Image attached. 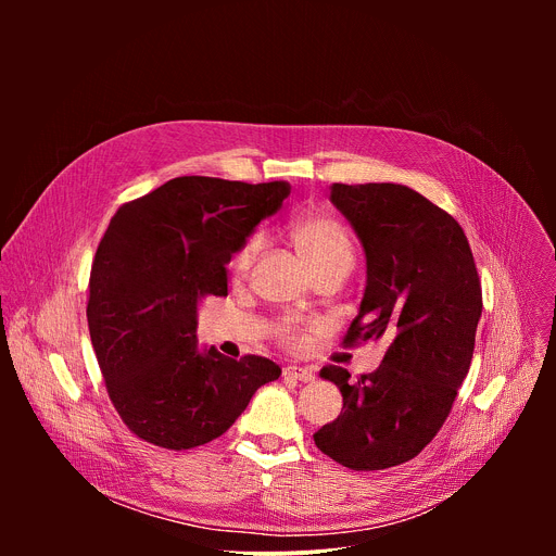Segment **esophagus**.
<instances>
[{"label": "esophagus", "instance_id": "esophagus-1", "mask_svg": "<svg viewBox=\"0 0 556 556\" xmlns=\"http://www.w3.org/2000/svg\"><path fill=\"white\" fill-rule=\"evenodd\" d=\"M283 376H286V378L301 380V382H309V380H314V369H312V367L290 365V367H283Z\"/></svg>", "mask_w": 556, "mask_h": 556}]
</instances>
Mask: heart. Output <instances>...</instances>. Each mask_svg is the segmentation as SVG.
<instances>
[{
    "mask_svg": "<svg viewBox=\"0 0 556 556\" xmlns=\"http://www.w3.org/2000/svg\"><path fill=\"white\" fill-rule=\"evenodd\" d=\"M290 237L312 273L316 268H324L330 264H350L352 266V262H354V249H352L345 226L330 215H316V213L299 215L290 224ZM260 247H262L260 235H255V237H251V240L244 242V247L235 253V257L230 262L232 275L242 277L251 268ZM279 332L292 345H299L303 341L301 328L294 321L281 324Z\"/></svg>",
    "mask_w": 556,
    "mask_h": 556,
    "instance_id": "obj_1",
    "label": "heart"
}]
</instances>
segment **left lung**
<instances>
[{
    "instance_id": "8db88e82",
    "label": "left lung",
    "mask_w": 556,
    "mask_h": 556,
    "mask_svg": "<svg viewBox=\"0 0 556 556\" xmlns=\"http://www.w3.org/2000/svg\"><path fill=\"white\" fill-rule=\"evenodd\" d=\"M365 253V292L345 343L384 337L376 371L352 382L326 365L343 395L341 416L314 444L352 470H382L416 457L444 425L464 382L482 316V286L462 226L418 191L334 185Z\"/></svg>"
}]
</instances>
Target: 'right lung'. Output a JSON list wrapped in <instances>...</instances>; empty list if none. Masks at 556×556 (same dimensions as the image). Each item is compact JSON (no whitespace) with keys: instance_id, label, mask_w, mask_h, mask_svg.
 I'll use <instances>...</instances> for the list:
<instances>
[{"instance_id":"right-lung-1","label":"right lung","mask_w":556,"mask_h":556,"mask_svg":"<svg viewBox=\"0 0 556 556\" xmlns=\"http://www.w3.org/2000/svg\"><path fill=\"white\" fill-rule=\"evenodd\" d=\"M288 195L286 180L182 176L112 217L92 264L88 326L110 399L138 438L176 451L206 444L281 376L268 358L200 348L195 332L202 299L228 294L226 264Z\"/></svg>"}]
</instances>
